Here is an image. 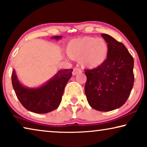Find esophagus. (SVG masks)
I'll return each instance as SVG.
<instances>
[{
  "instance_id": "obj_1",
  "label": "esophagus",
  "mask_w": 147,
  "mask_h": 147,
  "mask_svg": "<svg viewBox=\"0 0 147 147\" xmlns=\"http://www.w3.org/2000/svg\"><path fill=\"white\" fill-rule=\"evenodd\" d=\"M81 72H82V71H81L80 68H74L73 71V75H76V74L80 73Z\"/></svg>"
}]
</instances>
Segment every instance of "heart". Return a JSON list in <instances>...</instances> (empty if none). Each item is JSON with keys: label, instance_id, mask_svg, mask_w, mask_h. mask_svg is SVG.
Segmentation results:
<instances>
[{"label": "heart", "instance_id": "obj_1", "mask_svg": "<svg viewBox=\"0 0 147 147\" xmlns=\"http://www.w3.org/2000/svg\"><path fill=\"white\" fill-rule=\"evenodd\" d=\"M67 53L72 59H80L83 67L95 69L106 60L108 45L104 39L83 37L70 41L67 45Z\"/></svg>", "mask_w": 147, "mask_h": 147}]
</instances>
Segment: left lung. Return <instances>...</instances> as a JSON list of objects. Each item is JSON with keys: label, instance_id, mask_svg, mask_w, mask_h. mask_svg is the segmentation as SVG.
<instances>
[{"label": "left lung", "instance_id": "left-lung-1", "mask_svg": "<svg viewBox=\"0 0 147 147\" xmlns=\"http://www.w3.org/2000/svg\"><path fill=\"white\" fill-rule=\"evenodd\" d=\"M101 36L108 43V57L100 67L85 70L84 91L92 108L109 111L121 107L130 95L134 84V60L122 43L108 34Z\"/></svg>", "mask_w": 147, "mask_h": 147}]
</instances>
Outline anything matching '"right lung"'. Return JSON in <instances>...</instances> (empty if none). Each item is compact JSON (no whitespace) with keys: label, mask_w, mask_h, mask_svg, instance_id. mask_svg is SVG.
<instances>
[{"label":"right lung","mask_w":147,"mask_h":147,"mask_svg":"<svg viewBox=\"0 0 147 147\" xmlns=\"http://www.w3.org/2000/svg\"><path fill=\"white\" fill-rule=\"evenodd\" d=\"M61 38L54 36L52 38L59 39ZM73 71L71 69L61 70L43 86L29 88L20 83L14 70L12 74V86L18 99L26 109L36 113H46L59 106L65 87L72 76Z\"/></svg>","instance_id":"right-lung-1"}]
</instances>
